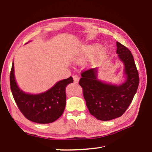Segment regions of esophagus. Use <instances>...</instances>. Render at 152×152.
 <instances>
[{
    "label": "esophagus",
    "mask_w": 152,
    "mask_h": 152,
    "mask_svg": "<svg viewBox=\"0 0 152 152\" xmlns=\"http://www.w3.org/2000/svg\"><path fill=\"white\" fill-rule=\"evenodd\" d=\"M73 79H74V83H78L79 80H80V77L78 75H74L73 76Z\"/></svg>",
    "instance_id": "1"
}]
</instances>
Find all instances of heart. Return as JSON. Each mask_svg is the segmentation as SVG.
Listing matches in <instances>:
<instances>
[{
    "instance_id": "1",
    "label": "heart",
    "mask_w": 152,
    "mask_h": 152,
    "mask_svg": "<svg viewBox=\"0 0 152 152\" xmlns=\"http://www.w3.org/2000/svg\"><path fill=\"white\" fill-rule=\"evenodd\" d=\"M100 49H101V45L99 44H93L89 45L86 48L84 55H85V56H91L94 55L95 53H96L97 51H99ZM101 52L103 53L104 51L102 50Z\"/></svg>"
}]
</instances>
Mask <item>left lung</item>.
Listing matches in <instances>:
<instances>
[{
    "label": "left lung",
    "instance_id": "1",
    "mask_svg": "<svg viewBox=\"0 0 152 152\" xmlns=\"http://www.w3.org/2000/svg\"><path fill=\"white\" fill-rule=\"evenodd\" d=\"M117 53L125 64L127 80L120 86L105 84L96 78V68L82 72L79 84L90 113L101 121L122 116L133 99L140 82L138 71L130 50L117 42Z\"/></svg>",
    "mask_w": 152,
    "mask_h": 152
}]
</instances>
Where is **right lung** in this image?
Wrapping results in <instances>:
<instances>
[{
  "label": "right lung",
  "instance_id": "1",
  "mask_svg": "<svg viewBox=\"0 0 152 152\" xmlns=\"http://www.w3.org/2000/svg\"><path fill=\"white\" fill-rule=\"evenodd\" d=\"M72 82L70 76L59 81L43 93L33 95L25 93L17 86L13 63L10 72L11 90L20 111L28 120L42 124L52 123L61 117L66 107V87Z\"/></svg>",
  "mask_w": 152,
  "mask_h": 152
}]
</instances>
